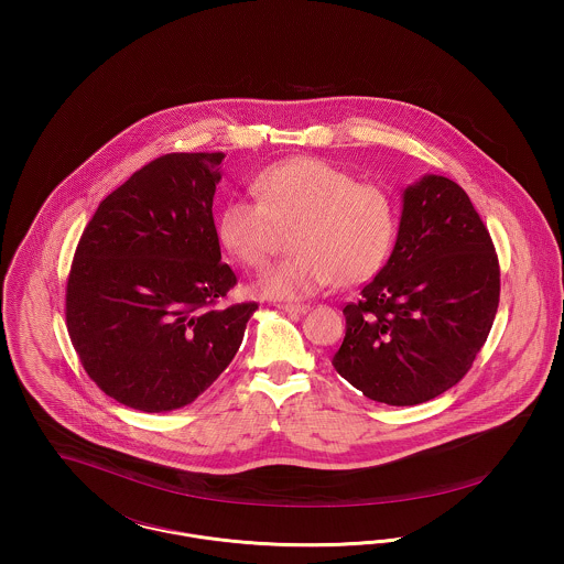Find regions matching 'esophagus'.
Instances as JSON below:
<instances>
[{
  "instance_id": "obj_1",
  "label": "esophagus",
  "mask_w": 564,
  "mask_h": 564,
  "mask_svg": "<svg viewBox=\"0 0 564 564\" xmlns=\"http://www.w3.org/2000/svg\"><path fill=\"white\" fill-rule=\"evenodd\" d=\"M281 311H285L290 315H302L308 311V306L306 304H281Z\"/></svg>"
}]
</instances>
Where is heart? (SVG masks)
Returning a JSON list of instances; mask_svg holds the SVG:
<instances>
[{
  "label": "heart",
  "mask_w": 564,
  "mask_h": 564,
  "mask_svg": "<svg viewBox=\"0 0 564 564\" xmlns=\"http://www.w3.org/2000/svg\"><path fill=\"white\" fill-rule=\"evenodd\" d=\"M258 198H232L217 219L221 245L249 269H262L279 226H294L292 258L270 267L256 292L300 300L338 281L357 285L384 267L398 239L400 215L391 192L357 182L322 159L276 162L256 177Z\"/></svg>",
  "instance_id": "1"
}]
</instances>
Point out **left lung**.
I'll use <instances>...</instances> for the list:
<instances>
[{"mask_svg":"<svg viewBox=\"0 0 564 564\" xmlns=\"http://www.w3.org/2000/svg\"><path fill=\"white\" fill-rule=\"evenodd\" d=\"M499 292V258L469 196L425 175L403 192L389 262L343 311L347 334L332 364L375 402H430L474 366Z\"/></svg>","mask_w":564,"mask_h":564,"instance_id":"1","label":"left lung"}]
</instances>
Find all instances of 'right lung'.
Masks as SVG:
<instances>
[{
    "instance_id": "1",
    "label": "right lung",
    "mask_w": 564,
    "mask_h": 564,
    "mask_svg": "<svg viewBox=\"0 0 564 564\" xmlns=\"http://www.w3.org/2000/svg\"><path fill=\"white\" fill-rule=\"evenodd\" d=\"M224 152L164 154L104 198L65 292L82 368L116 402L169 412L214 384L258 302L217 308L237 285L214 224Z\"/></svg>"
}]
</instances>
